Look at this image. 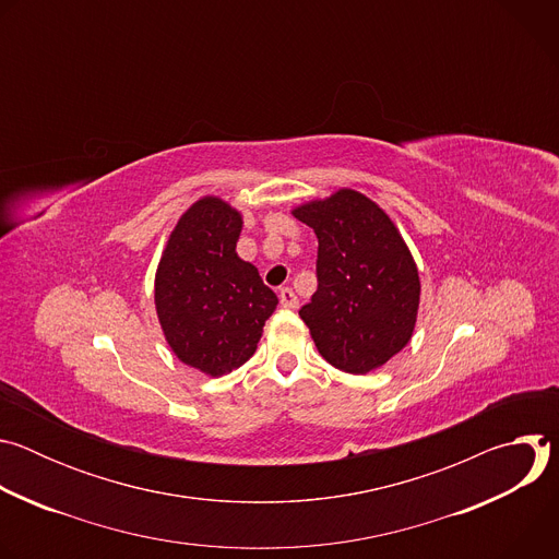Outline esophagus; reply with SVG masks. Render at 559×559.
<instances>
[{
  "instance_id": "obj_1",
  "label": "esophagus",
  "mask_w": 559,
  "mask_h": 559,
  "mask_svg": "<svg viewBox=\"0 0 559 559\" xmlns=\"http://www.w3.org/2000/svg\"><path fill=\"white\" fill-rule=\"evenodd\" d=\"M278 300H281V305H283L285 309H296V307H298V298H296V294H294L289 287H283V289L278 292Z\"/></svg>"
}]
</instances>
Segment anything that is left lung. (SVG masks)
Instances as JSON below:
<instances>
[{
	"mask_svg": "<svg viewBox=\"0 0 559 559\" xmlns=\"http://www.w3.org/2000/svg\"><path fill=\"white\" fill-rule=\"evenodd\" d=\"M318 238V289L302 323L330 365L369 373L412 341L420 305L416 261L389 214L341 188L292 210Z\"/></svg>",
	"mask_w": 559,
	"mask_h": 559,
	"instance_id": "left-lung-1",
	"label": "left lung"
}]
</instances>
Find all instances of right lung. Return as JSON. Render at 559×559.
<instances>
[{
	"instance_id": "right-lung-1",
	"label": "right lung",
	"mask_w": 559,
	"mask_h": 559,
	"mask_svg": "<svg viewBox=\"0 0 559 559\" xmlns=\"http://www.w3.org/2000/svg\"><path fill=\"white\" fill-rule=\"evenodd\" d=\"M243 214L201 197L177 221L154 276V307L175 356L218 378L252 358L278 305L259 270L236 254Z\"/></svg>"
}]
</instances>
